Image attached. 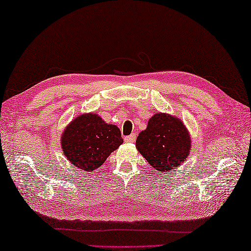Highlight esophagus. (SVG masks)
I'll use <instances>...</instances> for the list:
<instances>
[{
  "label": "esophagus",
  "mask_w": 251,
  "mask_h": 251,
  "mask_svg": "<svg viewBox=\"0 0 251 251\" xmlns=\"http://www.w3.org/2000/svg\"><path fill=\"white\" fill-rule=\"evenodd\" d=\"M125 141L128 143H133L135 141V134H131V135H129V137H126Z\"/></svg>",
  "instance_id": "1"
}]
</instances>
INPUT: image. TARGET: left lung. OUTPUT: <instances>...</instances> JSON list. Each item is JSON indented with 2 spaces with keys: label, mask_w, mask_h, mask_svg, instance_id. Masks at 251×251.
Segmentation results:
<instances>
[{
  "label": "left lung",
  "mask_w": 251,
  "mask_h": 251,
  "mask_svg": "<svg viewBox=\"0 0 251 251\" xmlns=\"http://www.w3.org/2000/svg\"><path fill=\"white\" fill-rule=\"evenodd\" d=\"M135 147L152 168L169 173L186 161L192 139L181 119L156 112L149 120L147 129L139 133Z\"/></svg>",
  "instance_id": "left-lung-1"
}]
</instances>
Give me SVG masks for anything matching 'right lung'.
Wrapping results in <instances>:
<instances>
[{
	"mask_svg": "<svg viewBox=\"0 0 251 251\" xmlns=\"http://www.w3.org/2000/svg\"><path fill=\"white\" fill-rule=\"evenodd\" d=\"M123 143L120 129L105 123L99 114L80 113L60 135L61 151L81 171H95Z\"/></svg>",
	"mask_w": 251,
	"mask_h": 251,
	"instance_id": "add662e5",
	"label": "right lung"
}]
</instances>
